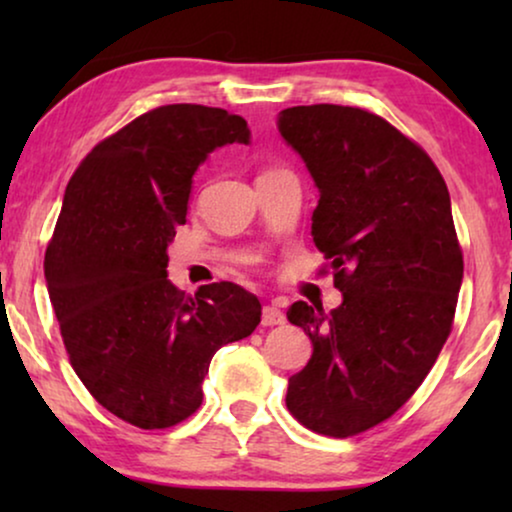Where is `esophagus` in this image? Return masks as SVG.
<instances>
[{"label":"esophagus","instance_id":"obj_1","mask_svg":"<svg viewBox=\"0 0 512 512\" xmlns=\"http://www.w3.org/2000/svg\"><path fill=\"white\" fill-rule=\"evenodd\" d=\"M261 324L263 326H282L284 324V314L279 307L275 305H265L263 314H261Z\"/></svg>","mask_w":512,"mask_h":512}]
</instances>
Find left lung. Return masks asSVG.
<instances>
[{
  "instance_id": "left-lung-1",
  "label": "left lung",
  "mask_w": 512,
  "mask_h": 512,
  "mask_svg": "<svg viewBox=\"0 0 512 512\" xmlns=\"http://www.w3.org/2000/svg\"><path fill=\"white\" fill-rule=\"evenodd\" d=\"M277 128L319 188L312 237L342 293L331 314L303 300L286 312L312 340L286 408L356 436L415 394L452 331L464 258L450 193L422 146L366 109L291 107Z\"/></svg>"
}]
</instances>
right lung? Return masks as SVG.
<instances>
[{"mask_svg":"<svg viewBox=\"0 0 512 512\" xmlns=\"http://www.w3.org/2000/svg\"><path fill=\"white\" fill-rule=\"evenodd\" d=\"M249 139L226 109L167 104L97 144L67 184L46 249L48 296L79 380L139 429L191 417L216 349L261 324V303L242 286L205 284L191 298L167 279L195 170Z\"/></svg>","mask_w":512,"mask_h":512,"instance_id":"right-lung-1","label":"right lung"}]
</instances>
